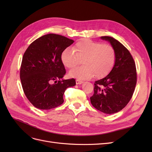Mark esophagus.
Listing matches in <instances>:
<instances>
[{"mask_svg": "<svg viewBox=\"0 0 152 152\" xmlns=\"http://www.w3.org/2000/svg\"><path fill=\"white\" fill-rule=\"evenodd\" d=\"M82 83H83V81H82V80H81L80 79H77L76 80V84H81Z\"/></svg>", "mask_w": 152, "mask_h": 152, "instance_id": "34e87169", "label": "esophagus"}]
</instances>
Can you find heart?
Listing matches in <instances>:
<instances>
[{"instance_id":"1","label":"heart","mask_w":152,"mask_h":152,"mask_svg":"<svg viewBox=\"0 0 152 152\" xmlns=\"http://www.w3.org/2000/svg\"><path fill=\"white\" fill-rule=\"evenodd\" d=\"M61 58L63 65L70 69L82 60L84 65L71 70V77L87 79L94 76L101 79L112 71L116 61V53L111 45L83 39L74 45L73 49L64 50Z\"/></svg>"}]
</instances>
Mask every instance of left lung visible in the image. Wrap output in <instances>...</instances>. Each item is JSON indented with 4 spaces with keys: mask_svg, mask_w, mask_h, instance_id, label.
<instances>
[{
    "mask_svg": "<svg viewBox=\"0 0 152 152\" xmlns=\"http://www.w3.org/2000/svg\"><path fill=\"white\" fill-rule=\"evenodd\" d=\"M115 50L116 61L112 71L102 79L94 82L91 103L99 111L112 114L121 111L129 102L137 82L136 64L128 49L111 37L103 36Z\"/></svg>",
    "mask_w": 152,
    "mask_h": 152,
    "instance_id": "left-lung-1",
    "label": "left lung"
}]
</instances>
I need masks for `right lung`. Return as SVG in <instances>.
Here are the masks:
<instances>
[{
    "mask_svg": "<svg viewBox=\"0 0 152 152\" xmlns=\"http://www.w3.org/2000/svg\"><path fill=\"white\" fill-rule=\"evenodd\" d=\"M72 39L49 34L32 42L23 56L20 79L26 97L35 107L50 110L63 104V94L76 84L74 79L64 80L66 70L61 54L73 43Z\"/></svg>",
    "mask_w": 152,
    "mask_h": 152,
    "instance_id": "add662e5",
    "label": "right lung"
}]
</instances>
